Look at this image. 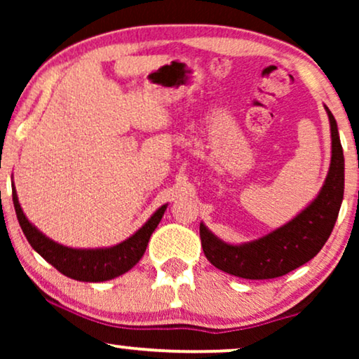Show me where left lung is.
Instances as JSON below:
<instances>
[{
    "label": "left lung",
    "mask_w": 359,
    "mask_h": 359,
    "mask_svg": "<svg viewBox=\"0 0 359 359\" xmlns=\"http://www.w3.org/2000/svg\"><path fill=\"white\" fill-rule=\"evenodd\" d=\"M330 121L332 158L318 194L281 227L243 243H230L199 225L205 258L222 271L243 279H273L311 262L330 237L340 212L345 191V158L337 121L325 106Z\"/></svg>",
    "instance_id": "1"
}]
</instances>
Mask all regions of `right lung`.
I'll return each mask as SVG.
<instances>
[{
  "instance_id": "1",
  "label": "right lung",
  "mask_w": 359,
  "mask_h": 359,
  "mask_svg": "<svg viewBox=\"0 0 359 359\" xmlns=\"http://www.w3.org/2000/svg\"><path fill=\"white\" fill-rule=\"evenodd\" d=\"M13 203L24 235L31 247L57 268L67 278L83 283H102L114 279L135 266L144 257L149 240L163 217L168 204H163L150 215V219L124 242L102 248H73L48 238L26 217L19 204L16 188L13 183Z\"/></svg>"
}]
</instances>
